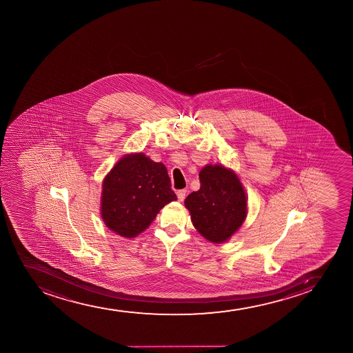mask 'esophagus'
I'll return each instance as SVG.
<instances>
[{"instance_id": "esophagus-1", "label": "esophagus", "mask_w": 353, "mask_h": 353, "mask_svg": "<svg viewBox=\"0 0 353 353\" xmlns=\"http://www.w3.org/2000/svg\"><path fill=\"white\" fill-rule=\"evenodd\" d=\"M187 190H180V191L176 192V195H178L179 201H183L185 198H186Z\"/></svg>"}]
</instances>
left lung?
<instances>
[{
  "instance_id": "obj_1",
  "label": "left lung",
  "mask_w": 353,
  "mask_h": 353,
  "mask_svg": "<svg viewBox=\"0 0 353 353\" xmlns=\"http://www.w3.org/2000/svg\"><path fill=\"white\" fill-rule=\"evenodd\" d=\"M200 190L185 200L192 223L212 243L230 239L248 213V200L238 176L221 165H208L199 173Z\"/></svg>"
}]
</instances>
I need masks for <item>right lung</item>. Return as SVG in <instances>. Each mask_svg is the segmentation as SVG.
Listing matches in <instances>:
<instances>
[{
  "instance_id": "1",
  "label": "right lung",
  "mask_w": 353,
  "mask_h": 353,
  "mask_svg": "<svg viewBox=\"0 0 353 353\" xmlns=\"http://www.w3.org/2000/svg\"><path fill=\"white\" fill-rule=\"evenodd\" d=\"M176 200L166 167L142 153L127 155L102 185V219L125 238L145 231L162 207Z\"/></svg>"
}]
</instances>
